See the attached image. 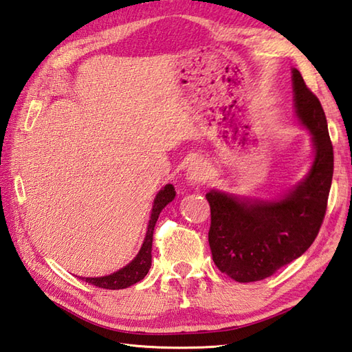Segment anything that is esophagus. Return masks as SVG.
<instances>
[{"mask_svg":"<svg viewBox=\"0 0 352 352\" xmlns=\"http://www.w3.org/2000/svg\"><path fill=\"white\" fill-rule=\"evenodd\" d=\"M188 181L191 185H199L200 182H205L209 176V168L205 162L196 161L192 162L188 168Z\"/></svg>","mask_w":352,"mask_h":352,"instance_id":"esophagus-1","label":"esophagus"}]
</instances>
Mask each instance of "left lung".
<instances>
[{"mask_svg":"<svg viewBox=\"0 0 352 352\" xmlns=\"http://www.w3.org/2000/svg\"><path fill=\"white\" fill-rule=\"evenodd\" d=\"M295 110L314 140L315 161L302 182L283 199L239 200L209 191L208 241L217 268L239 283L259 282L300 257L321 229L331 188L334 156L324 108L292 70Z\"/></svg>","mask_w":352,"mask_h":352,"instance_id":"1","label":"left lung"}]
</instances>
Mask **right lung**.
<instances>
[{
    "mask_svg": "<svg viewBox=\"0 0 352 352\" xmlns=\"http://www.w3.org/2000/svg\"><path fill=\"white\" fill-rule=\"evenodd\" d=\"M175 196H176L175 186L170 184L164 186V188L158 194H156L149 226H147L146 238H144L143 245H142V248H140V252L134 261L128 263L124 268L113 272V274H110V276L84 277V282L95 285L96 287H104V289H124V287H129L132 285L138 283L140 280H143L147 272H149V268L152 265V241H153L155 224H156V221H158L161 210L175 199Z\"/></svg>",
    "mask_w": 352,
    "mask_h": 352,
    "instance_id": "right-lung-1",
    "label": "right lung"
}]
</instances>
